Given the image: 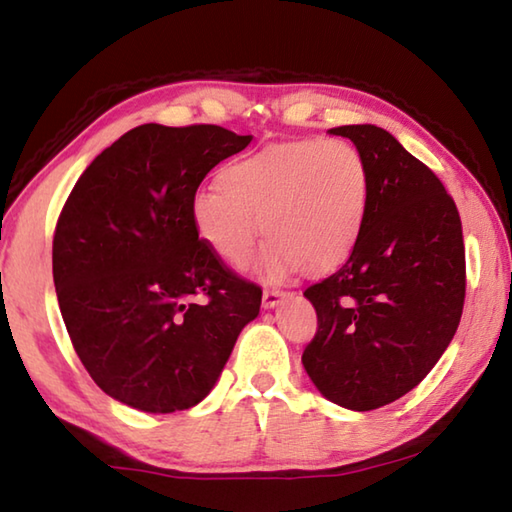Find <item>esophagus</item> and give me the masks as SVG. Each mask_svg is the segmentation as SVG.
Segmentation results:
<instances>
[{
	"mask_svg": "<svg viewBox=\"0 0 512 512\" xmlns=\"http://www.w3.org/2000/svg\"><path fill=\"white\" fill-rule=\"evenodd\" d=\"M289 293L287 291H280V289H266L264 296H262V305L264 309H275L280 302L287 298Z\"/></svg>",
	"mask_w": 512,
	"mask_h": 512,
	"instance_id": "obj_1",
	"label": "esophagus"
}]
</instances>
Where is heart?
I'll list each match as a JSON object with an SVG mask.
<instances>
[{
    "label": "heart",
    "mask_w": 512,
    "mask_h": 512,
    "mask_svg": "<svg viewBox=\"0 0 512 512\" xmlns=\"http://www.w3.org/2000/svg\"><path fill=\"white\" fill-rule=\"evenodd\" d=\"M370 171L345 140L273 144L225 164L214 187L192 198L196 237L228 266H244L268 237L255 273L277 282L296 268L323 273L357 250L368 221Z\"/></svg>",
    "instance_id": "obj_1"
}]
</instances>
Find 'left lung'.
<instances>
[{"mask_svg":"<svg viewBox=\"0 0 512 512\" xmlns=\"http://www.w3.org/2000/svg\"><path fill=\"white\" fill-rule=\"evenodd\" d=\"M357 146L370 171L359 246L305 291L318 332L302 366L325 400L372 411L400 400L452 343L465 300V246L452 196L429 167L372 124L327 131Z\"/></svg>","mask_w":512,"mask_h":512,"instance_id":"8db88e82","label":"left lung"}]
</instances>
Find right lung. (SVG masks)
Here are the masks:
<instances>
[{"label":"right lung","instance_id":"right-lung-1","mask_svg":"<svg viewBox=\"0 0 512 512\" xmlns=\"http://www.w3.org/2000/svg\"><path fill=\"white\" fill-rule=\"evenodd\" d=\"M253 135L221 126H137L83 171L54 235V284L69 339L112 400L144 413L203 402L262 289L196 237L189 205Z\"/></svg>","mask_w":512,"mask_h":512}]
</instances>
